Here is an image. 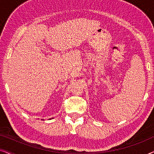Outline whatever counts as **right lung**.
Segmentation results:
<instances>
[{"label": "right lung", "instance_id": "1", "mask_svg": "<svg viewBox=\"0 0 154 154\" xmlns=\"http://www.w3.org/2000/svg\"><path fill=\"white\" fill-rule=\"evenodd\" d=\"M52 119H53V118H52ZM42 120H43V119H42Z\"/></svg>", "mask_w": 154, "mask_h": 154}]
</instances>
